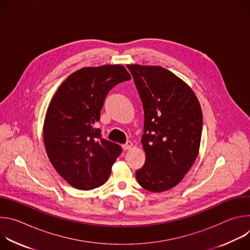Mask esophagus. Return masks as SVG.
Masks as SVG:
<instances>
[{
    "mask_svg": "<svg viewBox=\"0 0 250 250\" xmlns=\"http://www.w3.org/2000/svg\"><path fill=\"white\" fill-rule=\"evenodd\" d=\"M132 142L130 141V140H128V141H126L125 145H123V148L125 149V150H127V149H130L131 147H132Z\"/></svg>",
    "mask_w": 250,
    "mask_h": 250,
    "instance_id": "esophagus-1",
    "label": "esophagus"
}]
</instances>
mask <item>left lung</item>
Listing matches in <instances>:
<instances>
[{"mask_svg": "<svg viewBox=\"0 0 250 250\" xmlns=\"http://www.w3.org/2000/svg\"><path fill=\"white\" fill-rule=\"evenodd\" d=\"M145 111L141 144L145 165L136 170L138 184L163 192L180 183L195 162L203 115L192 89L159 66L127 65Z\"/></svg>", "mask_w": 250, "mask_h": 250, "instance_id": "obj_1", "label": "left lung"}]
</instances>
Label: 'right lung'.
<instances>
[{
  "mask_svg": "<svg viewBox=\"0 0 250 250\" xmlns=\"http://www.w3.org/2000/svg\"><path fill=\"white\" fill-rule=\"evenodd\" d=\"M128 80L122 65L85 67L71 74L53 96L43 141L54 169L72 187L92 190L110 177L122 147L103 138L96 124L110 90Z\"/></svg>",
  "mask_w": 250,
  "mask_h": 250,
  "instance_id": "obj_1",
  "label": "right lung"
}]
</instances>
